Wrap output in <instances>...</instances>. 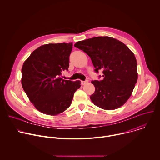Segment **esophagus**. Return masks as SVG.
<instances>
[{
    "label": "esophagus",
    "instance_id": "obj_1",
    "mask_svg": "<svg viewBox=\"0 0 160 160\" xmlns=\"http://www.w3.org/2000/svg\"><path fill=\"white\" fill-rule=\"evenodd\" d=\"M88 81L87 80H85V81H81V83H82V85H85V84H86L87 82H88Z\"/></svg>",
    "mask_w": 160,
    "mask_h": 160
}]
</instances>
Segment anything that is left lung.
I'll return each instance as SVG.
<instances>
[{
    "mask_svg": "<svg viewBox=\"0 0 160 160\" xmlns=\"http://www.w3.org/2000/svg\"><path fill=\"white\" fill-rule=\"evenodd\" d=\"M90 58L102 80H94L95 92L90 96L97 106L112 110L123 106L130 97L138 80V63L125 44L109 37H96L75 44ZM100 77L101 76H99Z\"/></svg>",
    "mask_w": 160,
    "mask_h": 160,
    "instance_id": "left-lung-1",
    "label": "left lung"
}]
</instances>
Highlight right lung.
Here are the masks:
<instances>
[{
    "label": "right lung",
    "mask_w": 160,
    "mask_h": 160,
    "mask_svg": "<svg viewBox=\"0 0 160 160\" xmlns=\"http://www.w3.org/2000/svg\"><path fill=\"white\" fill-rule=\"evenodd\" d=\"M72 43L45 44L35 50L24 62L21 84L37 110L57 115L72 104L80 81L63 80L62 71L68 70Z\"/></svg>",
    "instance_id": "right-lung-1"
}]
</instances>
